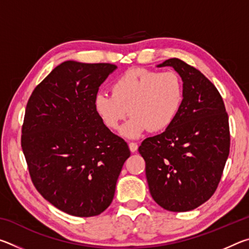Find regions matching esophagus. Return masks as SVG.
Instances as JSON below:
<instances>
[{
    "instance_id": "1",
    "label": "esophagus",
    "mask_w": 249,
    "mask_h": 249,
    "mask_svg": "<svg viewBox=\"0 0 249 249\" xmlns=\"http://www.w3.org/2000/svg\"><path fill=\"white\" fill-rule=\"evenodd\" d=\"M128 146H129V149H130V151H132V153H135V151H136L137 148H138V145L134 142H128Z\"/></svg>"
}]
</instances>
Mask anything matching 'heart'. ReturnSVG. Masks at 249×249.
I'll return each mask as SVG.
<instances>
[{
  "mask_svg": "<svg viewBox=\"0 0 249 249\" xmlns=\"http://www.w3.org/2000/svg\"><path fill=\"white\" fill-rule=\"evenodd\" d=\"M112 94L98 93L94 107L105 126L123 128L127 137H138L145 130L157 133L169 128L178 116L184 99L183 84L172 71L134 68L125 71L113 82Z\"/></svg>",
  "mask_w": 249,
  "mask_h": 249,
  "instance_id": "heart-1",
  "label": "heart"
}]
</instances>
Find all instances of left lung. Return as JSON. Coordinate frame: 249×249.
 Instances as JSON below:
<instances>
[{"mask_svg": "<svg viewBox=\"0 0 249 249\" xmlns=\"http://www.w3.org/2000/svg\"><path fill=\"white\" fill-rule=\"evenodd\" d=\"M172 67L183 81L178 116L165 132L148 137L138 151L156 203L172 212L197 208L214 195L230 154L229 115L215 86L195 67L178 58Z\"/></svg>", "mask_w": 249, "mask_h": 249, "instance_id": "1", "label": "left lung"}]
</instances>
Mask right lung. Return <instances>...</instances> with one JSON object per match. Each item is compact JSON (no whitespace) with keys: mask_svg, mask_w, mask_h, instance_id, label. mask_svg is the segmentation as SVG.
I'll use <instances>...</instances> for the list:
<instances>
[{"mask_svg":"<svg viewBox=\"0 0 249 249\" xmlns=\"http://www.w3.org/2000/svg\"><path fill=\"white\" fill-rule=\"evenodd\" d=\"M115 69L62 62L26 105L20 142L29 176L44 199L70 215L90 217L107 210L130 156L127 142L104 125L94 107L99 87Z\"/></svg>","mask_w":249,"mask_h":249,"instance_id":"1","label":"right lung"}]
</instances>
